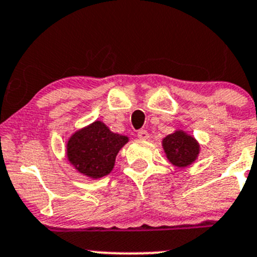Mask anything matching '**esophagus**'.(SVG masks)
Here are the masks:
<instances>
[{"label":"esophagus","instance_id":"esophagus-1","mask_svg":"<svg viewBox=\"0 0 257 257\" xmlns=\"http://www.w3.org/2000/svg\"><path fill=\"white\" fill-rule=\"evenodd\" d=\"M138 138L142 139V141H147V139L149 138L148 132H147L146 129H141V131H138Z\"/></svg>","mask_w":257,"mask_h":257}]
</instances>
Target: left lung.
Instances as JSON below:
<instances>
[{
  "label": "left lung",
  "instance_id": "obj_1",
  "mask_svg": "<svg viewBox=\"0 0 257 257\" xmlns=\"http://www.w3.org/2000/svg\"><path fill=\"white\" fill-rule=\"evenodd\" d=\"M164 153L173 166L178 168L191 166L200 154V144L183 131H176L162 141Z\"/></svg>",
  "mask_w": 257,
  "mask_h": 257
}]
</instances>
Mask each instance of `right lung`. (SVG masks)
Instances as JSON below:
<instances>
[{
	"label": "right lung",
	"instance_id": "obj_1",
	"mask_svg": "<svg viewBox=\"0 0 257 257\" xmlns=\"http://www.w3.org/2000/svg\"><path fill=\"white\" fill-rule=\"evenodd\" d=\"M128 137L113 133L103 121L75 132L66 144V157L79 173L93 179L101 178L114 168L115 157Z\"/></svg>",
	"mask_w": 257,
	"mask_h": 257
}]
</instances>
